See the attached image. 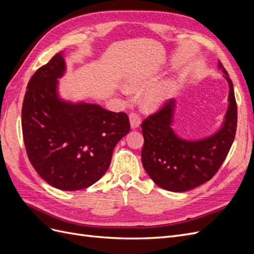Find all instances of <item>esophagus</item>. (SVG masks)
<instances>
[{"label": "esophagus", "mask_w": 254, "mask_h": 254, "mask_svg": "<svg viewBox=\"0 0 254 254\" xmlns=\"http://www.w3.org/2000/svg\"><path fill=\"white\" fill-rule=\"evenodd\" d=\"M129 120H130V125L134 129L137 128L141 124V117L136 112H131L129 115Z\"/></svg>", "instance_id": "1"}]
</instances>
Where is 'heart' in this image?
<instances>
[{
    "instance_id": "heart-1",
    "label": "heart",
    "mask_w": 254,
    "mask_h": 254,
    "mask_svg": "<svg viewBox=\"0 0 254 254\" xmlns=\"http://www.w3.org/2000/svg\"><path fill=\"white\" fill-rule=\"evenodd\" d=\"M143 81H132L131 86L132 87H137L142 84ZM167 95V91L165 87H159L150 90L147 94H146L145 101L148 105H157L160 102L164 101Z\"/></svg>"
}]
</instances>
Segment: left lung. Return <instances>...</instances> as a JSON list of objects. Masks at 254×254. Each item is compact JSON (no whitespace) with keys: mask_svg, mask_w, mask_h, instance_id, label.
<instances>
[{"mask_svg":"<svg viewBox=\"0 0 254 254\" xmlns=\"http://www.w3.org/2000/svg\"><path fill=\"white\" fill-rule=\"evenodd\" d=\"M225 74L227 71L219 63ZM229 109L225 124L207 139L189 142L179 139L172 129L175 101H166L142 122L144 146L141 151L146 173L157 186L172 191H186L209 181L218 172L234 141L237 106L229 77Z\"/></svg>","mask_w":254,"mask_h":254,"instance_id":"left-lung-1","label":"left lung"}]
</instances>
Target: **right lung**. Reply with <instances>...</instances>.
<instances>
[{
	"mask_svg": "<svg viewBox=\"0 0 254 254\" xmlns=\"http://www.w3.org/2000/svg\"><path fill=\"white\" fill-rule=\"evenodd\" d=\"M64 68L58 53L29 79L22 106V132L28 159L41 178L56 189L77 190L102 178L130 123L125 112L60 101L57 78Z\"/></svg>",
	"mask_w": 254,
	"mask_h": 254,
	"instance_id": "1",
	"label": "right lung"
}]
</instances>
